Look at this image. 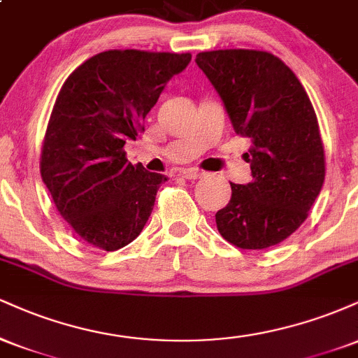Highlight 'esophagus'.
<instances>
[{
  "label": "esophagus",
  "instance_id": "34e87169",
  "mask_svg": "<svg viewBox=\"0 0 358 358\" xmlns=\"http://www.w3.org/2000/svg\"><path fill=\"white\" fill-rule=\"evenodd\" d=\"M183 176L187 180H199L202 178V176H205V173L202 170H199V168H188V170L183 171Z\"/></svg>",
  "mask_w": 358,
  "mask_h": 358
}]
</instances>
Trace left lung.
<instances>
[{"instance_id":"obj_1","label":"left lung","mask_w":358,"mask_h":358,"mask_svg":"<svg viewBox=\"0 0 358 358\" xmlns=\"http://www.w3.org/2000/svg\"><path fill=\"white\" fill-rule=\"evenodd\" d=\"M195 62L224 101L234 131L252 141L244 156L252 182L231 183L217 229L239 249L276 245L306 220L323 187L324 150L310 97L269 52H200Z\"/></svg>"}]
</instances>
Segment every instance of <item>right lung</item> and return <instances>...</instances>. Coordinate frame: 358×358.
<instances>
[{
	"label": "right lung",
	"instance_id": "add662e5",
	"mask_svg": "<svg viewBox=\"0 0 358 358\" xmlns=\"http://www.w3.org/2000/svg\"><path fill=\"white\" fill-rule=\"evenodd\" d=\"M192 53L108 50L62 85L45 131L40 173L53 203L87 244L117 250L141 234L165 175L126 158V139Z\"/></svg>",
	"mask_w": 358,
	"mask_h": 358
}]
</instances>
